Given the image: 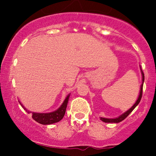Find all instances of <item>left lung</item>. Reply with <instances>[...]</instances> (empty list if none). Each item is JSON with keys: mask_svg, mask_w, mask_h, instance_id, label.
Returning a JSON list of instances; mask_svg holds the SVG:
<instances>
[{"mask_svg": "<svg viewBox=\"0 0 156 156\" xmlns=\"http://www.w3.org/2000/svg\"><path fill=\"white\" fill-rule=\"evenodd\" d=\"M140 72H141V75H142V84H141L140 86V93H139V96H138V98L136 100V101L135 102L134 104L131 106V108H129L127 111L124 112L123 114H122L121 115H119V117L115 118V119H106V118H100V120L103 121V122H106V123H119V122H121L122 121H123L125 118L127 117L129 114L134 109L135 107L139 104V103L140 102L141 97H142V93H143V86H144V74L143 72V70L141 69L140 67Z\"/></svg>", "mask_w": 156, "mask_h": 156, "instance_id": "obj_1", "label": "left lung"}]
</instances>
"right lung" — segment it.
<instances>
[{"label": "right lung", "instance_id": "obj_1", "mask_svg": "<svg viewBox=\"0 0 156 156\" xmlns=\"http://www.w3.org/2000/svg\"><path fill=\"white\" fill-rule=\"evenodd\" d=\"M69 97H70V94L66 97L63 103H62V105L59 106V108H58L57 109L55 110V111L48 113H39L34 112H30L24 107V106L22 104L20 101V103L21 104V106H23V108H24L29 114V113H32V119H34V121H36V122H38V123L41 124V125H51V124L56 123V122H59V121L62 120V118L64 117L66 113V110L67 104H68Z\"/></svg>", "mask_w": 156, "mask_h": 156}]
</instances>
